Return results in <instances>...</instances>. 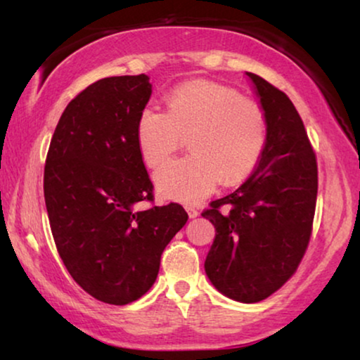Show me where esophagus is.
I'll list each match as a JSON object with an SVG mask.
<instances>
[{
	"label": "esophagus",
	"instance_id": "obj_1",
	"mask_svg": "<svg viewBox=\"0 0 360 360\" xmlns=\"http://www.w3.org/2000/svg\"><path fill=\"white\" fill-rule=\"evenodd\" d=\"M185 210H186V213H188V218L190 219H193V218H196V216L200 214L198 210L193 208V206H185Z\"/></svg>",
	"mask_w": 360,
	"mask_h": 360
}]
</instances>
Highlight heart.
Listing matches in <instances>:
<instances>
[{
    "label": "heart",
    "mask_w": 360,
    "mask_h": 360,
    "mask_svg": "<svg viewBox=\"0 0 360 360\" xmlns=\"http://www.w3.org/2000/svg\"><path fill=\"white\" fill-rule=\"evenodd\" d=\"M136 139L149 167L160 165L188 139L191 155L169 160L154 180L164 198L196 203L219 184L238 185L252 174L267 144V116L233 88L196 80L170 93L167 112L146 106Z\"/></svg>",
    "instance_id": "1"
}]
</instances>
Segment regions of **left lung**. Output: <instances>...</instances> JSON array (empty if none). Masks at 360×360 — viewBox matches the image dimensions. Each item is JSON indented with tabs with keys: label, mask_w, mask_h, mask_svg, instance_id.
I'll list each match as a JSON object with an SVG mask.
<instances>
[{
	"label": "left lung",
	"mask_w": 360,
	"mask_h": 360,
	"mask_svg": "<svg viewBox=\"0 0 360 360\" xmlns=\"http://www.w3.org/2000/svg\"><path fill=\"white\" fill-rule=\"evenodd\" d=\"M267 116V144L249 179L203 211L216 228L205 272L224 297L257 303L282 287L308 248L318 193L316 157L293 103L245 72Z\"/></svg>",
	"instance_id": "1"
}]
</instances>
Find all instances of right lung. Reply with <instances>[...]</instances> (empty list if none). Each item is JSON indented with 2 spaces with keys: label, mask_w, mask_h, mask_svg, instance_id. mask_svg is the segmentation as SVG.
I'll list each match as a JSON object with an SVG mask.
<instances>
[{
  "label": "right lung",
  "mask_w": 360,
  "mask_h": 360,
  "mask_svg": "<svg viewBox=\"0 0 360 360\" xmlns=\"http://www.w3.org/2000/svg\"><path fill=\"white\" fill-rule=\"evenodd\" d=\"M150 95L144 73L91 83L62 112L44 170L58 254L86 293L110 304L154 285L165 245L188 219L176 203L137 210L154 198L136 139Z\"/></svg>",
  "instance_id": "right-lung-1"
}]
</instances>
